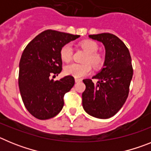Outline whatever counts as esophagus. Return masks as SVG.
I'll return each instance as SVG.
<instances>
[{
  "label": "esophagus",
  "mask_w": 151,
  "mask_h": 151,
  "mask_svg": "<svg viewBox=\"0 0 151 151\" xmlns=\"http://www.w3.org/2000/svg\"><path fill=\"white\" fill-rule=\"evenodd\" d=\"M75 81H76V82H79L82 81V79H80V78H75Z\"/></svg>",
  "instance_id": "esophagus-1"
}]
</instances>
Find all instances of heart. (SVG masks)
<instances>
[{"label":"heart","instance_id":"heart-1","mask_svg":"<svg viewBox=\"0 0 151 151\" xmlns=\"http://www.w3.org/2000/svg\"><path fill=\"white\" fill-rule=\"evenodd\" d=\"M80 45L88 53L85 62H90L96 68L101 67L104 64V59L101 54L97 53V48H98L97 44L93 41L86 40L81 42ZM60 55L61 60L64 62L70 61L73 56V48H72L71 45L70 44L64 45L61 47ZM91 65L89 63H85L83 64L73 63L66 65L64 69V72L66 74L74 76L75 78H78L90 74L91 73Z\"/></svg>","mask_w":151,"mask_h":151}]
</instances>
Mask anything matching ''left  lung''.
I'll use <instances>...</instances> for the list:
<instances>
[{
    "label": "left lung",
    "instance_id": "obj_1",
    "mask_svg": "<svg viewBox=\"0 0 151 151\" xmlns=\"http://www.w3.org/2000/svg\"><path fill=\"white\" fill-rule=\"evenodd\" d=\"M89 38L102 42L105 47L104 67L91 79L83 80L82 106L88 114L98 119L113 116L127 99L133 69L129 49L117 36L110 33L90 35Z\"/></svg>",
    "mask_w": 151,
    "mask_h": 151
}]
</instances>
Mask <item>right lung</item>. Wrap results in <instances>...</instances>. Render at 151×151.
Wrapping results in <instances>:
<instances>
[{
    "mask_svg": "<svg viewBox=\"0 0 151 151\" xmlns=\"http://www.w3.org/2000/svg\"><path fill=\"white\" fill-rule=\"evenodd\" d=\"M79 37L48 29L32 40L22 52L19 88L24 105L35 118H53L63 109L64 94L73 87L75 79L72 76L57 81L50 77L62 71L61 47Z\"/></svg>",
    "mask_w": 151,
    "mask_h": 151,
    "instance_id": "1",
    "label": "right lung"
}]
</instances>
